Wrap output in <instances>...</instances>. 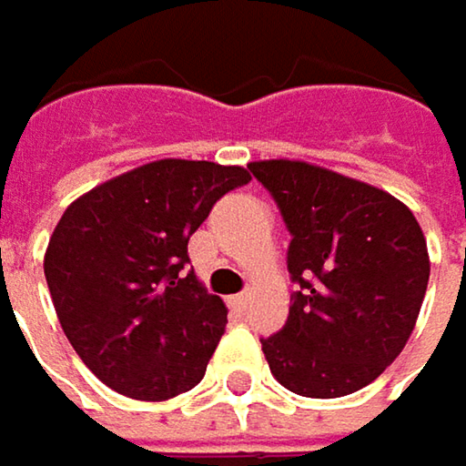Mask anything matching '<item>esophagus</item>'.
<instances>
[{
	"mask_svg": "<svg viewBox=\"0 0 466 466\" xmlns=\"http://www.w3.org/2000/svg\"><path fill=\"white\" fill-rule=\"evenodd\" d=\"M247 302H249V291H241V294L233 297V305L236 308H247Z\"/></svg>",
	"mask_w": 466,
	"mask_h": 466,
	"instance_id": "esophagus-1",
	"label": "esophagus"
}]
</instances>
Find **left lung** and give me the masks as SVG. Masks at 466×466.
Wrapping results in <instances>:
<instances>
[{"instance_id": "8db88e82", "label": "left lung", "mask_w": 466, "mask_h": 466, "mask_svg": "<svg viewBox=\"0 0 466 466\" xmlns=\"http://www.w3.org/2000/svg\"><path fill=\"white\" fill-rule=\"evenodd\" d=\"M291 236L297 283L281 331L259 339L279 382L305 398L371 384L406 348L430 281L424 233L380 187L305 161H254Z\"/></svg>"}]
</instances>
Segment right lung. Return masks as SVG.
<instances>
[{"label": "right lung", "instance_id": "1", "mask_svg": "<svg viewBox=\"0 0 466 466\" xmlns=\"http://www.w3.org/2000/svg\"><path fill=\"white\" fill-rule=\"evenodd\" d=\"M244 167L161 158L76 198L45 279L84 366L127 398L167 400L204 380L228 310L187 270V241Z\"/></svg>", "mask_w": 466, "mask_h": 466}]
</instances>
